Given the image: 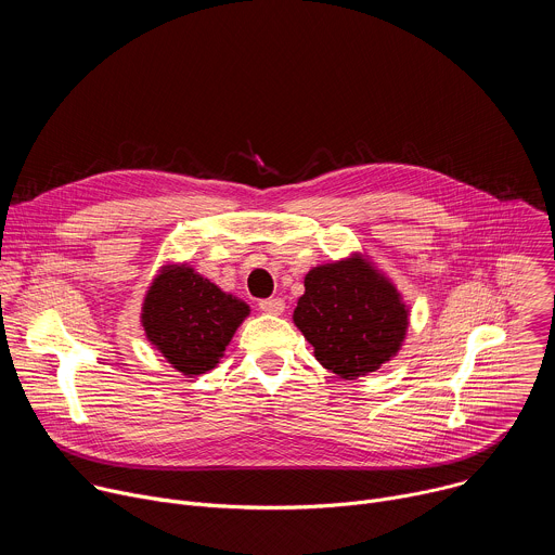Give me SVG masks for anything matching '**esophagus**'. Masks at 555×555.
<instances>
[{
	"label": "esophagus",
	"instance_id": "34e87169",
	"mask_svg": "<svg viewBox=\"0 0 555 555\" xmlns=\"http://www.w3.org/2000/svg\"><path fill=\"white\" fill-rule=\"evenodd\" d=\"M259 309L266 311V313H272V315H279L285 311V302L283 298H266L259 302Z\"/></svg>",
	"mask_w": 555,
	"mask_h": 555
}]
</instances>
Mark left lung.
Listing matches in <instances>:
<instances>
[{
  "label": "left lung",
  "mask_w": 555,
  "mask_h": 555,
  "mask_svg": "<svg viewBox=\"0 0 555 555\" xmlns=\"http://www.w3.org/2000/svg\"><path fill=\"white\" fill-rule=\"evenodd\" d=\"M409 305L366 255L315 266L292 321L332 373L356 379L398 356L409 332Z\"/></svg>",
  "instance_id": "1"
}]
</instances>
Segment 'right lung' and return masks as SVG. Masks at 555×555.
<instances>
[{"label": "right lung", "mask_w": 555, "mask_h": 555, "mask_svg": "<svg viewBox=\"0 0 555 555\" xmlns=\"http://www.w3.org/2000/svg\"><path fill=\"white\" fill-rule=\"evenodd\" d=\"M250 315V305L204 279L189 263L157 270L140 323L146 340L186 377L219 364L234 332Z\"/></svg>", "instance_id": "obj_1"}]
</instances>
